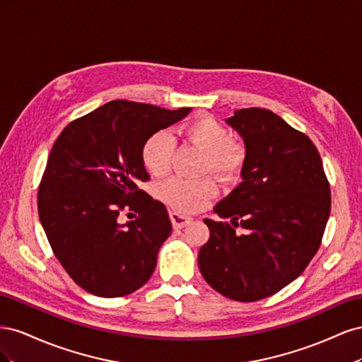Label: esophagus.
<instances>
[{"instance_id":"obj_1","label":"esophagus","mask_w":362,"mask_h":362,"mask_svg":"<svg viewBox=\"0 0 362 362\" xmlns=\"http://www.w3.org/2000/svg\"><path fill=\"white\" fill-rule=\"evenodd\" d=\"M169 217H170V222H172L173 228H184L192 222V217L184 216V214L177 213V211H170Z\"/></svg>"}]
</instances>
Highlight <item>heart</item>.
Masks as SVG:
<instances>
[{"mask_svg":"<svg viewBox=\"0 0 362 362\" xmlns=\"http://www.w3.org/2000/svg\"><path fill=\"white\" fill-rule=\"evenodd\" d=\"M185 136L205 151L202 170L214 172L222 180H231L242 170L246 152L245 148L233 140V133L214 117L196 119L187 128ZM175 152V140L169 131H157L146 139L141 146V160L145 168L156 177H163L170 170ZM160 198L181 213L198 211L217 193V184L211 177L190 180L173 177L164 181Z\"/></svg>","mask_w":362,"mask_h":362,"instance_id":"obj_1","label":"heart"}]
</instances>
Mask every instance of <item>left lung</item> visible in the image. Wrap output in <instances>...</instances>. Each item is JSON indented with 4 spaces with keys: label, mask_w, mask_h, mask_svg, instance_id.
<instances>
[{
    "label": "left lung",
    "mask_w": 362,
    "mask_h": 362,
    "mask_svg": "<svg viewBox=\"0 0 362 362\" xmlns=\"http://www.w3.org/2000/svg\"><path fill=\"white\" fill-rule=\"evenodd\" d=\"M243 137L242 182L214 206L229 222L205 218L204 279L226 298L255 302L298 278L319 250L331 213L329 182L308 136L266 108L226 119ZM240 226L245 233L235 235Z\"/></svg>",
    "instance_id": "8db88e82"
}]
</instances>
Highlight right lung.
Here are the masks:
<instances>
[{
	"instance_id": "1",
	"label": "right lung",
	"mask_w": 362,
	"mask_h": 362,
	"mask_svg": "<svg viewBox=\"0 0 362 362\" xmlns=\"http://www.w3.org/2000/svg\"><path fill=\"white\" fill-rule=\"evenodd\" d=\"M190 110L116 100L57 137L39 185V218L54 255L86 291L119 298L154 273L172 223L166 206L139 189L149 180L141 146ZM124 209L139 216L120 224Z\"/></svg>"
}]
</instances>
